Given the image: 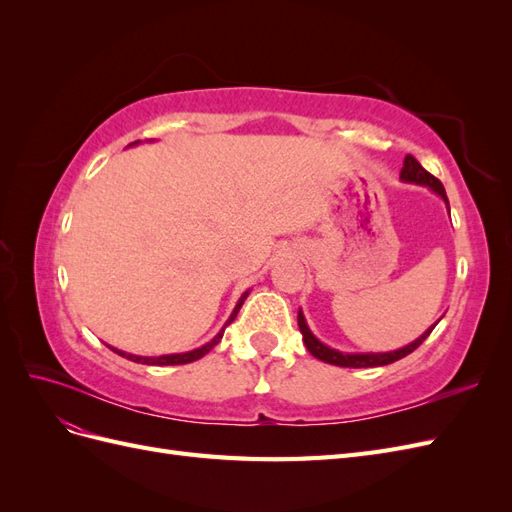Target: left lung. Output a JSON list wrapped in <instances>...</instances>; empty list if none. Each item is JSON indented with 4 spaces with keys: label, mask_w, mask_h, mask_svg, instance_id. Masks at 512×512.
<instances>
[{
    "label": "left lung",
    "mask_w": 512,
    "mask_h": 512,
    "mask_svg": "<svg viewBox=\"0 0 512 512\" xmlns=\"http://www.w3.org/2000/svg\"><path fill=\"white\" fill-rule=\"evenodd\" d=\"M399 179L404 183L425 185V188H429L431 192H436L448 207V198H446L444 185L440 183V179H436L431 173H427V170L421 164H418L412 156H406L404 168H401V173H399ZM448 213H451V209H448ZM297 320H299V329L303 333V342H305V348L309 350V354L316 356V359H320L324 363L337 365V367H382V365H391L399 359H404V356H408L410 352H414L418 346H421L425 339L429 337V333L436 329V324L440 322L438 320L436 324H431V327L421 337H416L414 342H410L408 346L391 350V352H342V350H335L327 344H322L320 339L312 331H309L301 309H299Z\"/></svg>",
    "instance_id": "1"
}]
</instances>
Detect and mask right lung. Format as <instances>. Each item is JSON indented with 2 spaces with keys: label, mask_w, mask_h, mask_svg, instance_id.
Masks as SVG:
<instances>
[{
  "label": "right lung",
  "mask_w": 512,
  "mask_h": 512,
  "mask_svg": "<svg viewBox=\"0 0 512 512\" xmlns=\"http://www.w3.org/2000/svg\"><path fill=\"white\" fill-rule=\"evenodd\" d=\"M141 141H136V143H132V145H138ZM130 145V147H132ZM247 294H250V290H245L243 294H241V299L237 301V305H235V309H232V314H230V318L226 320V324L224 327L220 329V333L215 335L211 342H207L205 346H200V348H196V350H190V352H179V354H162V356H138V354H130V352H123V350H117V348H113V346H108L111 348L113 352H117L119 356H123V359H128V361H134V363H143V365H185V363H192V361H198V359H203V356L213 348V346H218L220 344V339H222V335H224V329L228 327V324L237 318V314H239V309H241V305H243V301L247 299Z\"/></svg>",
  "instance_id": "1"
}]
</instances>
